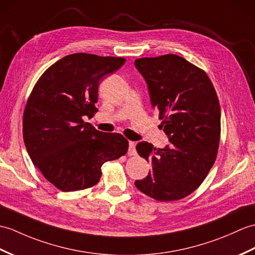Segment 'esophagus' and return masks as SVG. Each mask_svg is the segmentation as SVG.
<instances>
[{
    "instance_id": "34e87169",
    "label": "esophagus",
    "mask_w": 255,
    "mask_h": 255,
    "mask_svg": "<svg viewBox=\"0 0 255 255\" xmlns=\"http://www.w3.org/2000/svg\"><path fill=\"white\" fill-rule=\"evenodd\" d=\"M128 154L129 155H135V154H137V151H135V143H134V142H132V141H129Z\"/></svg>"
}]
</instances>
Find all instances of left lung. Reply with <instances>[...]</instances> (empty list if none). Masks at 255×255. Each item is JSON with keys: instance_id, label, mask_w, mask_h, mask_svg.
Wrapping results in <instances>:
<instances>
[{"instance_id": "1", "label": "left lung", "mask_w": 255, "mask_h": 255, "mask_svg": "<svg viewBox=\"0 0 255 255\" xmlns=\"http://www.w3.org/2000/svg\"><path fill=\"white\" fill-rule=\"evenodd\" d=\"M143 77L152 108L169 144L156 149L149 142L135 146L151 163L141 192L157 201L180 200L192 193L214 164L221 138V108L209 76L185 58L166 54L134 61Z\"/></svg>"}]
</instances>
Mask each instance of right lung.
Returning a JSON list of instances; mask_svg holds the SVG:
<instances>
[{
  "label": "right lung",
  "instance_id": "1",
  "mask_svg": "<svg viewBox=\"0 0 255 255\" xmlns=\"http://www.w3.org/2000/svg\"><path fill=\"white\" fill-rule=\"evenodd\" d=\"M126 60L76 53L61 58L40 77L22 118V135L34 166L64 191L97 185L101 166L128 150L121 133L99 131L82 117L98 112L103 76L115 73Z\"/></svg>",
  "mask_w": 255,
  "mask_h": 255
}]
</instances>
